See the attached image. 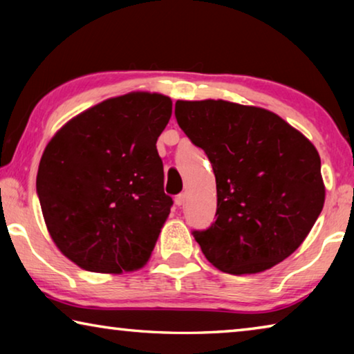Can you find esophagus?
<instances>
[{
    "label": "esophagus",
    "mask_w": 354,
    "mask_h": 354,
    "mask_svg": "<svg viewBox=\"0 0 354 354\" xmlns=\"http://www.w3.org/2000/svg\"><path fill=\"white\" fill-rule=\"evenodd\" d=\"M185 198H187V195H185V194L176 195V196H175V205H176V206H183L184 203H185Z\"/></svg>",
    "instance_id": "esophagus-1"
}]
</instances>
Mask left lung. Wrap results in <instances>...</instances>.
I'll return each mask as SVG.
<instances>
[{
  "instance_id": "1",
  "label": "left lung",
  "mask_w": 354,
  "mask_h": 354,
  "mask_svg": "<svg viewBox=\"0 0 354 354\" xmlns=\"http://www.w3.org/2000/svg\"><path fill=\"white\" fill-rule=\"evenodd\" d=\"M175 115L192 143L205 149L217 183V218L192 232L206 259L225 273L251 274L289 257L325 203L313 143L262 107L176 101Z\"/></svg>"
}]
</instances>
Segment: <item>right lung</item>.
I'll return each mask as SVG.
<instances>
[{
  "mask_svg": "<svg viewBox=\"0 0 354 354\" xmlns=\"http://www.w3.org/2000/svg\"><path fill=\"white\" fill-rule=\"evenodd\" d=\"M171 100L133 92L71 118L41 154L37 195L53 242L84 270L148 262L173 205L156 142Z\"/></svg>",
  "mask_w": 354,
  "mask_h": 354,
  "instance_id": "1",
  "label": "right lung"
}]
</instances>
